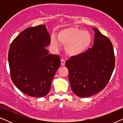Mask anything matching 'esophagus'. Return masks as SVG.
<instances>
[{"instance_id":"esophagus-1","label":"esophagus","mask_w":123,"mask_h":123,"mask_svg":"<svg viewBox=\"0 0 123 123\" xmlns=\"http://www.w3.org/2000/svg\"><path fill=\"white\" fill-rule=\"evenodd\" d=\"M60 61H61V65H65V60L63 59H62L61 60H60Z\"/></svg>"}]
</instances>
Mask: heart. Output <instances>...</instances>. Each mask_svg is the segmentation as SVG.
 Here are the masks:
<instances>
[{
	"label": "heart",
	"instance_id": "heart-1",
	"mask_svg": "<svg viewBox=\"0 0 123 123\" xmlns=\"http://www.w3.org/2000/svg\"><path fill=\"white\" fill-rule=\"evenodd\" d=\"M56 38H51L52 46L57 49L60 44L65 46V53L69 56H77L83 54L90 46L92 36L88 31L75 27H70L58 33Z\"/></svg>",
	"mask_w": 123,
	"mask_h": 123
}]
</instances>
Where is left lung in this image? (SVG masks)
Segmentation results:
<instances>
[{
  "label": "left lung",
  "instance_id": "8db88e82",
  "mask_svg": "<svg viewBox=\"0 0 123 123\" xmlns=\"http://www.w3.org/2000/svg\"><path fill=\"white\" fill-rule=\"evenodd\" d=\"M93 45L80 55L65 62L72 91L80 97H90L103 90L115 67L111 42L96 28Z\"/></svg>",
  "mask_w": 123,
  "mask_h": 123
}]
</instances>
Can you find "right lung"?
I'll return each instance as SVG.
<instances>
[{"instance_id": "add662e5", "label": "right lung", "mask_w": 123, "mask_h": 123, "mask_svg": "<svg viewBox=\"0 0 123 123\" xmlns=\"http://www.w3.org/2000/svg\"><path fill=\"white\" fill-rule=\"evenodd\" d=\"M50 36L46 25L26 28L13 40L8 52L12 80L27 95L46 96L60 65L59 55L49 54L46 48Z\"/></svg>"}]
</instances>
